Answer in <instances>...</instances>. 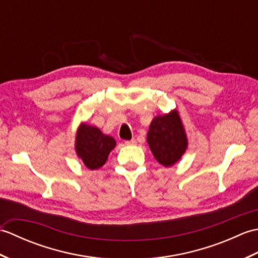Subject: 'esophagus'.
I'll list each match as a JSON object with an SVG mask.
<instances>
[{
  "label": "esophagus",
  "instance_id": "1",
  "mask_svg": "<svg viewBox=\"0 0 258 258\" xmlns=\"http://www.w3.org/2000/svg\"><path fill=\"white\" fill-rule=\"evenodd\" d=\"M135 143H136L135 139H133V140H130V141H125V142H124V144H125V145H135Z\"/></svg>",
  "mask_w": 258,
  "mask_h": 258
}]
</instances>
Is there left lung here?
Returning <instances> with one entry per match:
<instances>
[{"label":"left lung","mask_w":258,"mask_h":258,"mask_svg":"<svg viewBox=\"0 0 258 258\" xmlns=\"http://www.w3.org/2000/svg\"><path fill=\"white\" fill-rule=\"evenodd\" d=\"M147 143L157 162L164 166H172L182 157L187 147V139L176 111L152 120Z\"/></svg>","instance_id":"left-lung-1"}]
</instances>
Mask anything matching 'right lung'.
I'll list each match as a JSON object with an SVG mask.
<instances>
[{
	"label": "right lung",
	"mask_w": 258,
	"mask_h": 258,
	"mask_svg": "<svg viewBox=\"0 0 258 258\" xmlns=\"http://www.w3.org/2000/svg\"><path fill=\"white\" fill-rule=\"evenodd\" d=\"M115 145L116 142L113 138L104 135L95 126L82 124L76 135V153L90 169L103 166Z\"/></svg>",
	"instance_id": "obj_1"
}]
</instances>
